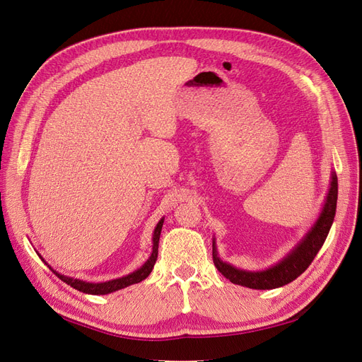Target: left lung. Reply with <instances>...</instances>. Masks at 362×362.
Segmentation results:
<instances>
[{"label": "left lung", "instance_id": "8db88e82", "mask_svg": "<svg viewBox=\"0 0 362 362\" xmlns=\"http://www.w3.org/2000/svg\"><path fill=\"white\" fill-rule=\"evenodd\" d=\"M337 195H338V182L337 174L331 173V185L328 195L325 198V204L322 211L314 221L311 228L305 233L293 248H291L281 260L262 271H248L242 267L233 266L224 260H221L215 238L212 240V255L216 269L223 274L233 284L243 286L255 290H271L276 287H283L296 279L311 262L316 257L322 245L325 243L326 236L334 223L335 209H337Z\"/></svg>", "mask_w": 362, "mask_h": 362}]
</instances>
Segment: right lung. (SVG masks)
<instances>
[{"instance_id":"right-lung-1","label":"right lung","mask_w":362,"mask_h":362,"mask_svg":"<svg viewBox=\"0 0 362 362\" xmlns=\"http://www.w3.org/2000/svg\"><path fill=\"white\" fill-rule=\"evenodd\" d=\"M162 226H164V218L159 219V223L156 224L155 227V231H153V238H151V243H153V248H151V254L150 257L147 259V262L141 266L138 267L136 271L127 274L124 276H120V278H115V279H110V281H105V283H88V281H83V279H78V278H74V276H67V275H63V274H58L57 271H54L52 267L45 262V259L42 257V255L39 254V257L49 266V269L62 279V281H64L67 286H71L79 291H83V293H88V295H108V293H112V291H117L120 288H124L127 286H132V284H136L139 281H143V279H146L151 269H153V266L156 263V259H158V247H159V236H160V230H162Z\"/></svg>"}]
</instances>
